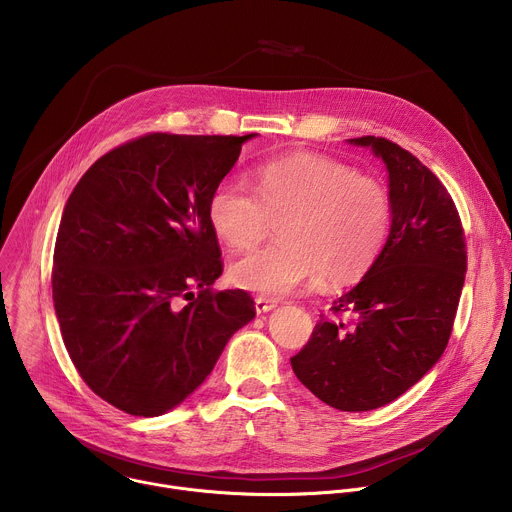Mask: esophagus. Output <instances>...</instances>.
Instances as JSON below:
<instances>
[{"label":"esophagus","mask_w":512,"mask_h":512,"mask_svg":"<svg viewBox=\"0 0 512 512\" xmlns=\"http://www.w3.org/2000/svg\"><path fill=\"white\" fill-rule=\"evenodd\" d=\"M275 306H277V302L271 300V298H263V296L255 298V312H257V314H267V312H271Z\"/></svg>","instance_id":"34e87169"}]
</instances>
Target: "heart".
Masks as SVG:
<instances>
[{"instance_id": "obj_1", "label": "heart", "mask_w": 512, "mask_h": 512, "mask_svg": "<svg viewBox=\"0 0 512 512\" xmlns=\"http://www.w3.org/2000/svg\"><path fill=\"white\" fill-rule=\"evenodd\" d=\"M255 182L257 194L245 178L227 176L206 204L212 233L233 251L249 249L279 221V241L231 265L237 287L285 296L322 275L328 283H346L381 253L393 208L375 178L326 156L296 154L259 164Z\"/></svg>"}]
</instances>
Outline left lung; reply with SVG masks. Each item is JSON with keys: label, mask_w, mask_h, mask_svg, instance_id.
Masks as SVG:
<instances>
[{"label": "left lung", "mask_w": 512, "mask_h": 512, "mask_svg": "<svg viewBox=\"0 0 512 512\" xmlns=\"http://www.w3.org/2000/svg\"><path fill=\"white\" fill-rule=\"evenodd\" d=\"M369 148L389 174V237L362 279L322 318L291 369L320 401L371 411L411 389L442 358L466 277V243L452 196L413 154L385 137Z\"/></svg>", "instance_id": "obj_1"}]
</instances>
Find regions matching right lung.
<instances>
[{"instance_id": "add662e5", "label": "right lung", "mask_w": 512, "mask_h": 512, "mask_svg": "<svg viewBox=\"0 0 512 512\" xmlns=\"http://www.w3.org/2000/svg\"><path fill=\"white\" fill-rule=\"evenodd\" d=\"M255 135H143L66 200L52 269L62 340L83 381L129 415L178 407L255 318L247 291H210L223 261L206 216Z\"/></svg>"}]
</instances>
